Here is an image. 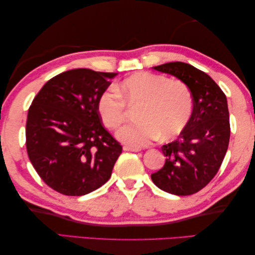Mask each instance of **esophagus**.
<instances>
[{
  "label": "esophagus",
  "mask_w": 255,
  "mask_h": 255,
  "mask_svg": "<svg viewBox=\"0 0 255 255\" xmlns=\"http://www.w3.org/2000/svg\"><path fill=\"white\" fill-rule=\"evenodd\" d=\"M123 149L125 150V151H133V152H139V151H141V148L130 147V145H124Z\"/></svg>",
  "instance_id": "34e87169"
}]
</instances>
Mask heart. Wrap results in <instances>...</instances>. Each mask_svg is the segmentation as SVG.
<instances>
[{"label": "heart", "instance_id": "b5f03b06", "mask_svg": "<svg viewBox=\"0 0 255 255\" xmlns=\"http://www.w3.org/2000/svg\"><path fill=\"white\" fill-rule=\"evenodd\" d=\"M127 103L141 104L139 122L128 124L118 132L123 143L143 147L161 136L168 140L187 127L193 113V97L181 80L165 76L140 72L128 77L115 88L100 95L98 114L108 128L115 130L127 119Z\"/></svg>", "mask_w": 255, "mask_h": 255}]
</instances>
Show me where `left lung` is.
Segmentation results:
<instances>
[{
  "label": "left lung",
  "mask_w": 255,
  "mask_h": 255,
  "mask_svg": "<svg viewBox=\"0 0 255 255\" xmlns=\"http://www.w3.org/2000/svg\"><path fill=\"white\" fill-rule=\"evenodd\" d=\"M152 69L172 74L189 87L193 113L177 139L161 147L165 165L151 174V179L167 193L194 194L215 177L227 152L231 136L227 98L207 73L184 62Z\"/></svg>",
  "instance_id": "8db88e82"
}]
</instances>
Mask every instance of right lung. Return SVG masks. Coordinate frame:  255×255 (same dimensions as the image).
<instances>
[{
  "label": "right lung",
  "mask_w": 255,
  "mask_h": 255,
  "mask_svg": "<svg viewBox=\"0 0 255 255\" xmlns=\"http://www.w3.org/2000/svg\"><path fill=\"white\" fill-rule=\"evenodd\" d=\"M118 73L65 71L48 80L28 111V157L40 178L80 197L105 184L122 145L102 124L97 103Z\"/></svg>",
  "instance_id": "add662e5"
}]
</instances>
